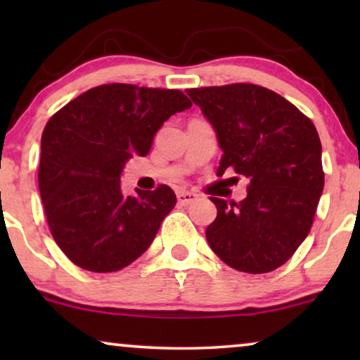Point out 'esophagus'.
I'll use <instances>...</instances> for the list:
<instances>
[{
  "label": "esophagus",
  "instance_id": "1",
  "mask_svg": "<svg viewBox=\"0 0 360 360\" xmlns=\"http://www.w3.org/2000/svg\"><path fill=\"white\" fill-rule=\"evenodd\" d=\"M176 200H179L180 205L188 206L193 203V201L198 200V195L191 193V191H179V193H176Z\"/></svg>",
  "mask_w": 360,
  "mask_h": 360
}]
</instances>
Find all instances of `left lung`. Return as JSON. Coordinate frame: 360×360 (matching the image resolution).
<instances>
[{"label": "left lung", "instance_id": "8db88e82", "mask_svg": "<svg viewBox=\"0 0 360 360\" xmlns=\"http://www.w3.org/2000/svg\"><path fill=\"white\" fill-rule=\"evenodd\" d=\"M186 93L213 126L223 150L216 175L233 170L249 180L248 196L239 203L210 198L218 210L206 228L210 248L240 272H272L307 239L323 193L316 127L283 96L259 85Z\"/></svg>", "mask_w": 360, "mask_h": 360}]
</instances>
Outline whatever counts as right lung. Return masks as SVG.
I'll list each match as a JSON object with an SVG mask.
<instances>
[{"instance_id":"1","label":"right lung","mask_w":360,"mask_h":360,"mask_svg":"<svg viewBox=\"0 0 360 360\" xmlns=\"http://www.w3.org/2000/svg\"><path fill=\"white\" fill-rule=\"evenodd\" d=\"M191 101L179 90L124 83L91 88L44 127L39 191L63 254L90 272H116L149 249L176 196L167 185L124 195L132 155L149 154L155 132Z\"/></svg>"}]
</instances>
